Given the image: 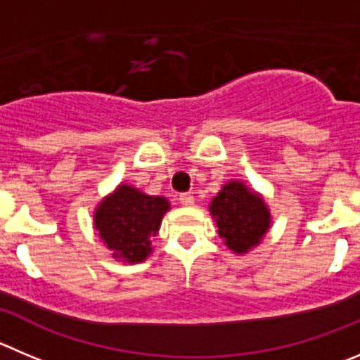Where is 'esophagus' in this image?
<instances>
[{"instance_id":"esophagus-1","label":"esophagus","mask_w":360,"mask_h":360,"mask_svg":"<svg viewBox=\"0 0 360 360\" xmlns=\"http://www.w3.org/2000/svg\"><path fill=\"white\" fill-rule=\"evenodd\" d=\"M179 202L183 204V206H193L195 199H193V195H191V193H181Z\"/></svg>"}]
</instances>
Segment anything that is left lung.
<instances>
[{
  "label": "left lung",
  "instance_id": "obj_1",
  "mask_svg": "<svg viewBox=\"0 0 360 360\" xmlns=\"http://www.w3.org/2000/svg\"><path fill=\"white\" fill-rule=\"evenodd\" d=\"M210 213L217 221L218 236L238 256L254 250L271 226V213L264 197L240 179H231L221 186L211 199Z\"/></svg>",
  "mask_w": 360,
  "mask_h": 360
}]
</instances>
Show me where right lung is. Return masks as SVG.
I'll return each mask as SVG.
<instances>
[{
	"mask_svg": "<svg viewBox=\"0 0 360 360\" xmlns=\"http://www.w3.org/2000/svg\"><path fill=\"white\" fill-rule=\"evenodd\" d=\"M169 210L167 197L147 195L122 183L97 204L94 227L101 241L112 250L113 259L136 264L150 256V238L158 234Z\"/></svg>",
	"mask_w": 360,
	"mask_h": 360,
	"instance_id": "obj_1",
	"label": "right lung"
}]
</instances>
